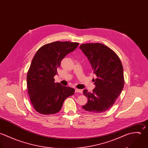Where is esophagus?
Instances as JSON below:
<instances>
[{"mask_svg":"<svg viewBox=\"0 0 148 148\" xmlns=\"http://www.w3.org/2000/svg\"><path fill=\"white\" fill-rule=\"evenodd\" d=\"M75 92H79L82 93V90L80 89H75Z\"/></svg>","mask_w":148,"mask_h":148,"instance_id":"obj_1","label":"esophagus"}]
</instances>
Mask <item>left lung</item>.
<instances>
[{"instance_id":"8db88e82","label":"left lung","mask_w":148,"mask_h":148,"mask_svg":"<svg viewBox=\"0 0 148 148\" xmlns=\"http://www.w3.org/2000/svg\"><path fill=\"white\" fill-rule=\"evenodd\" d=\"M79 49L89 59L94 73L95 88L84 90L88 103L82 106L89 112L103 113L113 106L124 86L123 67L116 53L99 43L81 45Z\"/></svg>"}]
</instances>
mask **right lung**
I'll list each match as a JSON object with an SVG mask.
<instances>
[{
    "mask_svg": "<svg viewBox=\"0 0 148 148\" xmlns=\"http://www.w3.org/2000/svg\"><path fill=\"white\" fill-rule=\"evenodd\" d=\"M79 45L77 42L57 41L42 46L32 60L27 75L30 101L40 114H56L64 101L74 94L75 90L55 83L54 77L65 56Z\"/></svg>",
    "mask_w": 148,
    "mask_h": 148,
    "instance_id": "add662e5",
    "label": "right lung"
}]
</instances>
